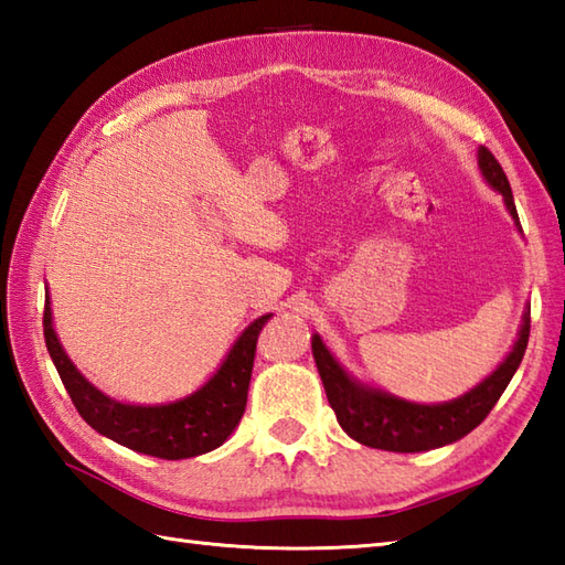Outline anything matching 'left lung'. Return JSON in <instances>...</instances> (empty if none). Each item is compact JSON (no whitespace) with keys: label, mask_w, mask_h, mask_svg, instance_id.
I'll list each match as a JSON object with an SVG mask.
<instances>
[{"label":"left lung","mask_w":565,"mask_h":565,"mask_svg":"<svg viewBox=\"0 0 565 565\" xmlns=\"http://www.w3.org/2000/svg\"><path fill=\"white\" fill-rule=\"evenodd\" d=\"M478 170H481L488 186L495 189L502 201H505L508 213L522 233L508 177L488 148H478ZM310 340H313L310 347H313V359L322 386H326L330 407L338 415V423L347 435L364 444V447L383 451H429L466 437L493 411V405L500 401V395L505 393L508 383L512 381L514 371L520 369L526 342H530V306H526L522 316L518 340H514L512 350L498 364L493 374H488L478 386L466 391L459 398L435 405L405 401L388 391L362 383L330 354L318 332Z\"/></svg>","instance_id":"1"}]
</instances>
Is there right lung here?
I'll use <instances>...</instances> for the list:
<instances>
[{
    "label": "right lung",
    "mask_w": 565,
    "mask_h": 565,
    "mask_svg": "<svg viewBox=\"0 0 565 565\" xmlns=\"http://www.w3.org/2000/svg\"><path fill=\"white\" fill-rule=\"evenodd\" d=\"M269 318L271 313L249 322L223 359V364L199 391L164 405H130L114 401L84 379L57 340L51 296H45L43 334L63 386L84 423L138 454L177 461L218 449L239 425L247 405L257 338Z\"/></svg>",
    "instance_id": "1"
}]
</instances>
